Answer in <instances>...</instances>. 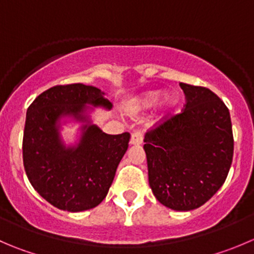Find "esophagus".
Wrapping results in <instances>:
<instances>
[{
    "mask_svg": "<svg viewBox=\"0 0 254 254\" xmlns=\"http://www.w3.org/2000/svg\"><path fill=\"white\" fill-rule=\"evenodd\" d=\"M142 139H144V136H142V132H140V131L134 132V134L131 135V137H130V145L142 144Z\"/></svg>",
    "mask_w": 254,
    "mask_h": 254,
    "instance_id": "esophagus-1",
    "label": "esophagus"
}]
</instances>
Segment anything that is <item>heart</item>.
Here are the masks:
<instances>
[{
	"mask_svg": "<svg viewBox=\"0 0 254 254\" xmlns=\"http://www.w3.org/2000/svg\"><path fill=\"white\" fill-rule=\"evenodd\" d=\"M157 104V119L164 120L174 112L177 104V98L174 92H165L160 94L157 90L145 92L136 99L134 105L135 112H147Z\"/></svg>",
	"mask_w": 254,
	"mask_h": 254,
	"instance_id": "obj_1",
	"label": "heart"
}]
</instances>
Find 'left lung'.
<instances>
[{
	"label": "left lung",
	"instance_id": "obj_1",
	"mask_svg": "<svg viewBox=\"0 0 254 254\" xmlns=\"http://www.w3.org/2000/svg\"><path fill=\"white\" fill-rule=\"evenodd\" d=\"M185 109L147 131L144 150L149 185L160 203L191 211L225 182L233 157L230 112L210 89L180 83Z\"/></svg>",
	"mask_w": 254,
	"mask_h": 254
}]
</instances>
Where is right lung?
<instances>
[{"mask_svg": "<svg viewBox=\"0 0 254 254\" xmlns=\"http://www.w3.org/2000/svg\"><path fill=\"white\" fill-rule=\"evenodd\" d=\"M112 107L99 88L78 83L49 88L27 109L24 170L33 189L54 207L87 211L108 195L130 134H105L93 124L90 113ZM68 122L81 124L80 137L69 145L60 134Z\"/></svg>", "mask_w": 254, "mask_h": 254, "instance_id": "obj_1", "label": "right lung"}]
</instances>
